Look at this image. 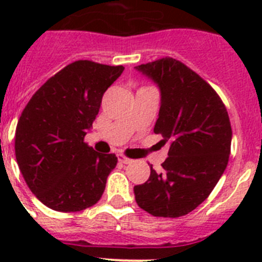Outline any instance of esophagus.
Segmentation results:
<instances>
[{"label": "esophagus", "instance_id": "1", "mask_svg": "<svg viewBox=\"0 0 262 262\" xmlns=\"http://www.w3.org/2000/svg\"><path fill=\"white\" fill-rule=\"evenodd\" d=\"M118 159H119V161H120V163H122V164H129V163H133V160L128 159V157H126L123 154H119V155H118Z\"/></svg>", "mask_w": 262, "mask_h": 262}]
</instances>
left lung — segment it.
<instances>
[{
  "label": "left lung",
  "instance_id": "left-lung-1",
  "mask_svg": "<svg viewBox=\"0 0 262 262\" xmlns=\"http://www.w3.org/2000/svg\"><path fill=\"white\" fill-rule=\"evenodd\" d=\"M160 89L155 134L169 143L163 172L151 166L147 182L134 187L139 207L154 216L189 214L210 195L231 152L228 113L221 97L195 72L164 57L135 67Z\"/></svg>",
  "mask_w": 262,
  "mask_h": 262
}]
</instances>
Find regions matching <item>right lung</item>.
<instances>
[{"label": "right lung", "mask_w": 262, "mask_h": 262, "mask_svg": "<svg viewBox=\"0 0 262 262\" xmlns=\"http://www.w3.org/2000/svg\"><path fill=\"white\" fill-rule=\"evenodd\" d=\"M124 71L78 60L41 85L22 111L15 129V157L30 190L55 211L96 205L115 168L114 154H98L84 138L102 97Z\"/></svg>", "instance_id": "add662e5"}]
</instances>
